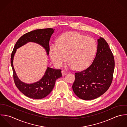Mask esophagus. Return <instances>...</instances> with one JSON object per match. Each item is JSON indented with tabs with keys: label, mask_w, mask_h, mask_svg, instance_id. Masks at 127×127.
Segmentation results:
<instances>
[{
	"label": "esophagus",
	"mask_w": 127,
	"mask_h": 127,
	"mask_svg": "<svg viewBox=\"0 0 127 127\" xmlns=\"http://www.w3.org/2000/svg\"><path fill=\"white\" fill-rule=\"evenodd\" d=\"M61 72H62V76H65V75H67V72H66V71H64V70H62Z\"/></svg>",
	"instance_id": "1"
}]
</instances>
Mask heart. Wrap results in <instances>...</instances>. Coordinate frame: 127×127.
<instances>
[{
    "instance_id": "obj_1",
    "label": "heart",
    "mask_w": 127,
    "mask_h": 127,
    "mask_svg": "<svg viewBox=\"0 0 127 127\" xmlns=\"http://www.w3.org/2000/svg\"><path fill=\"white\" fill-rule=\"evenodd\" d=\"M97 50V44L92 38L76 32H69L61 35L57 43L51 44L50 56L53 65L60 67L67 58V67L78 71L87 68L92 62Z\"/></svg>"
}]
</instances>
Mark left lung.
Segmentation results:
<instances>
[{"mask_svg": "<svg viewBox=\"0 0 127 127\" xmlns=\"http://www.w3.org/2000/svg\"><path fill=\"white\" fill-rule=\"evenodd\" d=\"M96 55L86 69L75 73L73 90L76 96L84 100L96 99L110 87L113 79L114 59L106 41L98 39Z\"/></svg>", "mask_w": 127, "mask_h": 127, "instance_id": "obj_1", "label": "left lung"}]
</instances>
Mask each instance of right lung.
Instances as JSON below:
<instances>
[{
	"mask_svg": "<svg viewBox=\"0 0 127 127\" xmlns=\"http://www.w3.org/2000/svg\"><path fill=\"white\" fill-rule=\"evenodd\" d=\"M54 29H40L33 30L23 35L17 42L12 52L11 64L13 72L15 83L18 89L26 96L34 99H41L47 96L52 90L56 80L62 76L61 70L47 67L45 73L41 79L33 83H26L17 76L13 66V60L17 50L29 42H33L41 46L47 52H50L49 42Z\"/></svg>",
	"mask_w": 127,
	"mask_h": 127,
	"instance_id": "add662e5",
	"label": "right lung"
}]
</instances>
